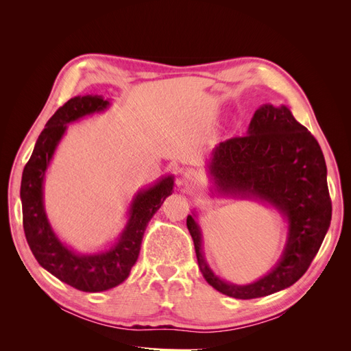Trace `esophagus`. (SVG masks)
<instances>
[{"instance_id": "esophagus-1", "label": "esophagus", "mask_w": 351, "mask_h": 351, "mask_svg": "<svg viewBox=\"0 0 351 351\" xmlns=\"http://www.w3.org/2000/svg\"><path fill=\"white\" fill-rule=\"evenodd\" d=\"M197 180H199V178H197V174H196L195 171H190V169L183 174V183H184L186 186H190V187L195 186V184L197 183Z\"/></svg>"}]
</instances>
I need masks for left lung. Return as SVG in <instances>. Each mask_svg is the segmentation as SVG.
I'll return each instance as SVG.
<instances>
[{
    "label": "left lung",
    "mask_w": 351,
    "mask_h": 351,
    "mask_svg": "<svg viewBox=\"0 0 351 351\" xmlns=\"http://www.w3.org/2000/svg\"><path fill=\"white\" fill-rule=\"evenodd\" d=\"M210 197L259 202L275 209L287 224L280 259L249 284L217 275L205 258L199 212L187 215L199 269L209 285L234 299H258L299 281L319 250L331 224L326 164L319 143L289 107L263 104L254 111L246 136L222 142L206 162Z\"/></svg>",
    "instance_id": "8db88e82"
}]
</instances>
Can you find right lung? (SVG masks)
<instances>
[{
	"instance_id": "add662e5",
	"label": "right lung",
	"mask_w": 351,
	"mask_h": 351,
	"mask_svg": "<svg viewBox=\"0 0 351 351\" xmlns=\"http://www.w3.org/2000/svg\"><path fill=\"white\" fill-rule=\"evenodd\" d=\"M110 107L111 101L101 95H79L62 105L39 134L20 186L25 234L38 263L60 281L86 293L107 291L127 280L139 258L147 222L165 197L174 192L173 174L162 176L154 184L137 190L127 208L125 224L119 237L97 252L82 253L60 240L48 219L44 202L49 164L69 124Z\"/></svg>"
}]
</instances>
